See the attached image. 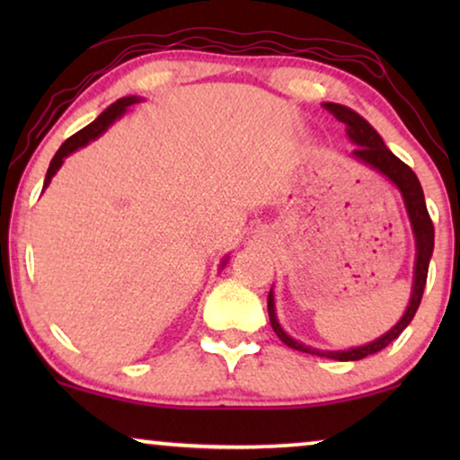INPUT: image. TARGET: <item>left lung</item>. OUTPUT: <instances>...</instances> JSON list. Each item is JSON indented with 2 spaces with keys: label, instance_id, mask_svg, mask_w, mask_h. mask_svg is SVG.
I'll list each match as a JSON object with an SVG mask.
<instances>
[{
  "label": "left lung",
  "instance_id": "obj_1",
  "mask_svg": "<svg viewBox=\"0 0 460 460\" xmlns=\"http://www.w3.org/2000/svg\"><path fill=\"white\" fill-rule=\"evenodd\" d=\"M324 109L331 112L332 117L339 119V121L345 123V134L351 140V144H356V150L351 153V159L362 163L375 172H379L381 175L392 181V184L398 188L402 194V200H404L408 219H411V228H412V236H414V247H417V255H414V274H412V293H411V301H408L406 312L402 314V318L395 323L392 329H389L385 335L376 337L375 341H370L367 345H358V348H349V349H318V348H310V345L297 341L291 335H287L285 329H282L279 318H276V304H274V293L270 288L268 295V316H270V324L279 339L288 348L304 351V354H312V356H320V358H331V360H341V362H351V360H362L370 354H376L383 348H387L394 339L400 337V332L411 324V320L414 318V314L419 310L420 297H423L425 291V282H427V270H429V260L433 253V224L429 213H427V205H425V194L423 188H420V181L411 167L406 163H402L398 156H395L392 150L385 146L383 137L376 134V129L370 125L367 119L358 115L356 111L348 109L343 104H335V102H324Z\"/></svg>",
  "mask_w": 460,
  "mask_h": 460
}]
</instances>
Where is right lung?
<instances>
[{
  "instance_id": "obj_1",
  "label": "right lung",
  "mask_w": 460,
  "mask_h": 460,
  "mask_svg": "<svg viewBox=\"0 0 460 460\" xmlns=\"http://www.w3.org/2000/svg\"><path fill=\"white\" fill-rule=\"evenodd\" d=\"M136 102H140V98H137V96H125L121 100H117V102H112L109 109L102 112V115H98L96 121H92L90 125H87V128H84L81 131H77L75 136L68 137V140L58 148V153L54 155L52 163H49L48 173H46V181H43V190H46V188L49 186V181H52L56 172H58V169L62 167V163H65L68 155H73L75 150L84 148L85 144H90L92 140H96L98 136H102L104 131L109 129L119 117H123L125 112H128L129 106L136 104ZM226 261H228V257H226V260L222 261V266H226Z\"/></svg>"
}]
</instances>
